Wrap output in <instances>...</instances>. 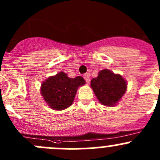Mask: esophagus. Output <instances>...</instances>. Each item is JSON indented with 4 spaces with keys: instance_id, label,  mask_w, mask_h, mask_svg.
Listing matches in <instances>:
<instances>
[{
    "instance_id": "obj_1",
    "label": "esophagus",
    "mask_w": 160,
    "mask_h": 160,
    "mask_svg": "<svg viewBox=\"0 0 160 160\" xmlns=\"http://www.w3.org/2000/svg\"><path fill=\"white\" fill-rule=\"evenodd\" d=\"M83 78L85 79V80H86V82L88 83H90V75L88 73H86L83 75Z\"/></svg>"
}]
</instances>
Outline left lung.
I'll return each instance as SVG.
<instances>
[{"instance_id": "left-lung-1", "label": "left lung", "mask_w": 160, "mask_h": 160, "mask_svg": "<svg viewBox=\"0 0 160 160\" xmlns=\"http://www.w3.org/2000/svg\"><path fill=\"white\" fill-rule=\"evenodd\" d=\"M90 88L101 104L114 107L126 92L127 81L120 74L104 69L98 72V77L92 79Z\"/></svg>"}]
</instances>
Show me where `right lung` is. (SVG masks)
<instances>
[{
  "label": "right lung",
  "instance_id": "1",
  "mask_svg": "<svg viewBox=\"0 0 160 160\" xmlns=\"http://www.w3.org/2000/svg\"><path fill=\"white\" fill-rule=\"evenodd\" d=\"M86 81L80 76L70 78L61 71L42 82L40 93L50 108L62 111L72 105L77 91Z\"/></svg>",
  "mask_w": 160,
  "mask_h": 160
}]
</instances>
